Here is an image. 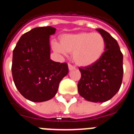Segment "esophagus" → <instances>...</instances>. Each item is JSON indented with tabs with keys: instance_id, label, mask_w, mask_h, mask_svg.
<instances>
[{
	"instance_id": "obj_1",
	"label": "esophagus",
	"mask_w": 134,
	"mask_h": 134,
	"mask_svg": "<svg viewBox=\"0 0 134 134\" xmlns=\"http://www.w3.org/2000/svg\"><path fill=\"white\" fill-rule=\"evenodd\" d=\"M68 68H69V70H73V69H75V66H73L70 64H68Z\"/></svg>"
}]
</instances>
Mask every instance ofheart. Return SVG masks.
Listing matches in <instances>:
<instances>
[{
  "label": "heart",
  "instance_id": "obj_1",
  "mask_svg": "<svg viewBox=\"0 0 134 134\" xmlns=\"http://www.w3.org/2000/svg\"><path fill=\"white\" fill-rule=\"evenodd\" d=\"M104 38L98 32H83L64 35L60 38V44L54 43L57 52L66 55L72 52V59L78 66H88L101 58L105 50Z\"/></svg>",
  "mask_w": 134,
  "mask_h": 134
}]
</instances>
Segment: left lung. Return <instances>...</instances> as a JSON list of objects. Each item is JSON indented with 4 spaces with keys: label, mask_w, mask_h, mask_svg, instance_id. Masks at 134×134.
<instances>
[{
    "label": "left lung",
    "mask_w": 134,
    "mask_h": 134,
    "mask_svg": "<svg viewBox=\"0 0 134 134\" xmlns=\"http://www.w3.org/2000/svg\"><path fill=\"white\" fill-rule=\"evenodd\" d=\"M97 30L104 38L105 51L99 60L91 66L79 68L81 78L78 92L93 102L111 99L121 86L123 77V55L117 41L102 29Z\"/></svg>",
    "instance_id": "obj_1"
}]
</instances>
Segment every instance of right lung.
Returning <instances> with one entry per match:
<instances>
[{"label": "right lung", "instance_id": "obj_1", "mask_svg": "<svg viewBox=\"0 0 134 134\" xmlns=\"http://www.w3.org/2000/svg\"><path fill=\"white\" fill-rule=\"evenodd\" d=\"M55 31L50 26L35 27L21 36L13 50V80L20 93L32 102L52 99L68 72L66 63L50 59V36Z\"/></svg>", "mask_w": 134, "mask_h": 134}]
</instances>
